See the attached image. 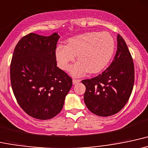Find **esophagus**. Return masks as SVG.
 I'll return each mask as SVG.
<instances>
[{
	"instance_id": "34e87169",
	"label": "esophagus",
	"mask_w": 148,
	"mask_h": 148,
	"mask_svg": "<svg viewBox=\"0 0 148 148\" xmlns=\"http://www.w3.org/2000/svg\"><path fill=\"white\" fill-rule=\"evenodd\" d=\"M80 79H73V84H77V83H78L80 82Z\"/></svg>"
}]
</instances>
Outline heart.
Masks as SVG:
<instances>
[{
	"instance_id": "b5f03b06",
	"label": "heart",
	"mask_w": 148,
	"mask_h": 148,
	"mask_svg": "<svg viewBox=\"0 0 148 148\" xmlns=\"http://www.w3.org/2000/svg\"><path fill=\"white\" fill-rule=\"evenodd\" d=\"M115 43L108 32H88L68 40L66 45H59L55 56L59 67L68 71L77 55L78 61L71 67L73 76H81L89 71L96 73L103 70L110 61Z\"/></svg>"
}]
</instances>
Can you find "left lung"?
Here are the masks:
<instances>
[{
  "label": "left lung",
  "instance_id": "obj_1",
  "mask_svg": "<svg viewBox=\"0 0 148 148\" xmlns=\"http://www.w3.org/2000/svg\"><path fill=\"white\" fill-rule=\"evenodd\" d=\"M117 50L110 65L101 74L83 79L85 105L92 113L108 117L119 112L132 94L134 84L132 56L123 38L117 35Z\"/></svg>",
  "mask_w": 148,
  "mask_h": 148
}]
</instances>
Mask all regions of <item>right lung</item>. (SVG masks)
I'll use <instances>...</instances> for the list:
<instances>
[{"label": "right lung", "instance_id": "1", "mask_svg": "<svg viewBox=\"0 0 148 148\" xmlns=\"http://www.w3.org/2000/svg\"><path fill=\"white\" fill-rule=\"evenodd\" d=\"M57 33H34L16 44L10 64V81L16 101L31 117L49 119L57 115L73 85L72 79L56 66Z\"/></svg>", "mask_w": 148, "mask_h": 148}]
</instances>
